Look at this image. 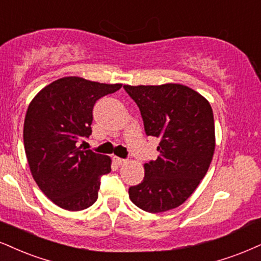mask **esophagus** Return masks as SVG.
I'll return each instance as SVG.
<instances>
[{
  "mask_svg": "<svg viewBox=\"0 0 261 261\" xmlns=\"http://www.w3.org/2000/svg\"><path fill=\"white\" fill-rule=\"evenodd\" d=\"M114 161H115L116 165H118V166H122V165H124V163H127V160L120 159V157H114Z\"/></svg>",
  "mask_w": 261,
  "mask_h": 261,
  "instance_id": "esophagus-1",
  "label": "esophagus"
}]
</instances>
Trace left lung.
Segmentation results:
<instances>
[{
    "mask_svg": "<svg viewBox=\"0 0 261 261\" xmlns=\"http://www.w3.org/2000/svg\"><path fill=\"white\" fill-rule=\"evenodd\" d=\"M139 106L146 136L160 139L156 161L129 188V198L149 213L179 207L207 174L215 149L213 110L198 92L179 83L123 86Z\"/></svg>",
    "mask_w": 261,
    "mask_h": 261,
    "instance_id": "1",
    "label": "left lung"
}]
</instances>
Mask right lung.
Returning a JSON list of instances; mask_svg holds the SVG:
<instances>
[{"mask_svg": "<svg viewBox=\"0 0 261 261\" xmlns=\"http://www.w3.org/2000/svg\"><path fill=\"white\" fill-rule=\"evenodd\" d=\"M121 87L63 77L29 104L24 121L28 163L38 188L58 207L83 211L98 198L100 176L110 173L111 159L82 149L80 143L92 134L95 101Z\"/></svg>", "mask_w": 261, "mask_h": 261, "instance_id": "add662e5", "label": "right lung"}]
</instances>
